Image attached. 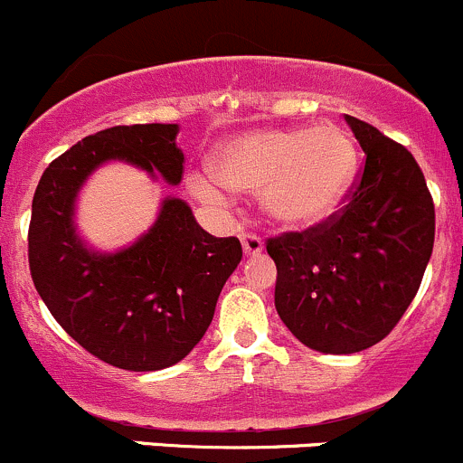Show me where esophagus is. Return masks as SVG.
Listing matches in <instances>:
<instances>
[{
	"mask_svg": "<svg viewBox=\"0 0 463 463\" xmlns=\"http://www.w3.org/2000/svg\"><path fill=\"white\" fill-rule=\"evenodd\" d=\"M241 242H242V250H245L247 256H259L265 247L263 241H260V238L251 232L241 233Z\"/></svg>",
	"mask_w": 463,
	"mask_h": 463,
	"instance_id": "esophagus-1",
	"label": "esophagus"
}]
</instances>
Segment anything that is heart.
I'll return each mask as SVG.
<instances>
[{"instance_id": "heart-1", "label": "heart", "mask_w": 463, "mask_h": 463, "mask_svg": "<svg viewBox=\"0 0 463 463\" xmlns=\"http://www.w3.org/2000/svg\"><path fill=\"white\" fill-rule=\"evenodd\" d=\"M354 171L356 149L343 128H260L218 146L216 166L194 171L189 187L209 204L232 203L236 192H259L276 225L309 230L335 216Z\"/></svg>"}]
</instances>
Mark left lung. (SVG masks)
Returning a JSON list of instances; mask_svg holds the SVG:
<instances>
[{"mask_svg":"<svg viewBox=\"0 0 463 463\" xmlns=\"http://www.w3.org/2000/svg\"><path fill=\"white\" fill-rule=\"evenodd\" d=\"M345 122L365 154L345 204L321 225L267 241L280 321L326 354L368 350L392 332L435 242V204L412 154L359 118Z\"/></svg>","mask_w":463,"mask_h":463,"instance_id":"1","label":"left lung"}]
</instances>
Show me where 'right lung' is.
Masks as SVG:
<instances>
[{"label":"right lung","instance_id":"obj_1","mask_svg":"<svg viewBox=\"0 0 463 463\" xmlns=\"http://www.w3.org/2000/svg\"><path fill=\"white\" fill-rule=\"evenodd\" d=\"M175 136L178 125L98 131L46 166L33 198L28 265L37 294L84 350L133 373L169 368L196 347L241 263V241L212 236L184 200L165 198L149 232L116 254H99L75 233V198L109 160L178 184L184 156Z\"/></svg>","mask_w":463,"mask_h":463}]
</instances>
